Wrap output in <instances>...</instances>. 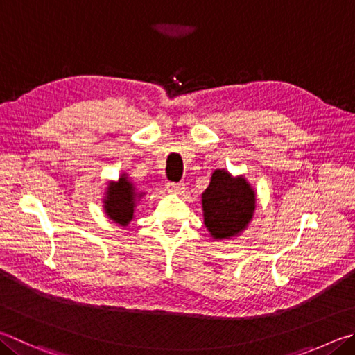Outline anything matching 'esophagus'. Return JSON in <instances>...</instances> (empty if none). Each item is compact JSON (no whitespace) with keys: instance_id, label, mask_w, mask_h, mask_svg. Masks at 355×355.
Listing matches in <instances>:
<instances>
[{"instance_id":"1","label":"esophagus","mask_w":355,"mask_h":355,"mask_svg":"<svg viewBox=\"0 0 355 355\" xmlns=\"http://www.w3.org/2000/svg\"><path fill=\"white\" fill-rule=\"evenodd\" d=\"M166 188L169 192H175V194H180V192L184 191V184L183 183H167Z\"/></svg>"}]
</instances>
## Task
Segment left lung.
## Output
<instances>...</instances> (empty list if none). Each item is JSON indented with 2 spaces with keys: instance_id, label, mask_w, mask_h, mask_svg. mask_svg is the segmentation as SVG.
<instances>
[{
  "instance_id": "1",
  "label": "left lung",
  "mask_w": 355,
  "mask_h": 355,
  "mask_svg": "<svg viewBox=\"0 0 355 355\" xmlns=\"http://www.w3.org/2000/svg\"><path fill=\"white\" fill-rule=\"evenodd\" d=\"M203 222L217 241L233 239L248 227L256 208V194L251 184L228 171L217 169L202 194Z\"/></svg>"
}]
</instances>
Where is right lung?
Segmentation results:
<instances>
[{"instance_id":"right-lung-1","label":"right lung","mask_w":355,"mask_h":355,"mask_svg":"<svg viewBox=\"0 0 355 355\" xmlns=\"http://www.w3.org/2000/svg\"><path fill=\"white\" fill-rule=\"evenodd\" d=\"M143 197V192H138L135 184L122 173L118 182H110L107 186L104 198V211L110 220L127 227L132 222L138 198Z\"/></svg>"}]
</instances>
